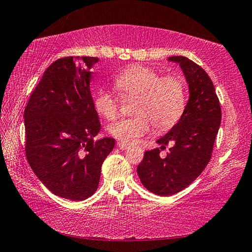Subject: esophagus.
<instances>
[{"instance_id":"esophagus-1","label":"esophagus","mask_w":252,"mask_h":252,"mask_svg":"<svg viewBox=\"0 0 252 252\" xmlns=\"http://www.w3.org/2000/svg\"><path fill=\"white\" fill-rule=\"evenodd\" d=\"M117 146L119 147L120 149H122V151H125V149L129 148V144H126V143H122V142H118L117 143Z\"/></svg>"}]
</instances>
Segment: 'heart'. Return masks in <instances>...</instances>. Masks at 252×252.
<instances>
[{"label": "heart", "instance_id": "heart-1", "mask_svg": "<svg viewBox=\"0 0 252 252\" xmlns=\"http://www.w3.org/2000/svg\"><path fill=\"white\" fill-rule=\"evenodd\" d=\"M118 90L126 95L137 96L135 117L121 118L108 126V133L123 143H134L151 131L172 127L185 109L184 83L178 77H161L153 68L133 65L115 79ZM95 109L111 120L118 114V100L108 90H100L95 97Z\"/></svg>", "mask_w": 252, "mask_h": 252}]
</instances>
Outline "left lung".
<instances>
[{
	"instance_id": "1",
	"label": "left lung",
	"mask_w": 252,
	"mask_h": 252,
	"mask_svg": "<svg viewBox=\"0 0 252 252\" xmlns=\"http://www.w3.org/2000/svg\"><path fill=\"white\" fill-rule=\"evenodd\" d=\"M179 63L189 84V98L183 115L167 134L157 140L160 148L145 152L137 174L145 189L159 196L183 190L201 174L210 161L221 123V107L208 73L184 56H171ZM173 144L164 158L159 152Z\"/></svg>"
}]
</instances>
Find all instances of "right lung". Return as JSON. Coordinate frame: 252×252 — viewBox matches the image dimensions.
<instances>
[{
  "instance_id": "1",
  "label": "right lung",
  "mask_w": 252,
  "mask_h": 252,
  "mask_svg": "<svg viewBox=\"0 0 252 252\" xmlns=\"http://www.w3.org/2000/svg\"><path fill=\"white\" fill-rule=\"evenodd\" d=\"M97 57H63L46 69L26 106V156L53 194L81 201L97 189L100 169L115 147L100 130L91 95Z\"/></svg>"
}]
</instances>
